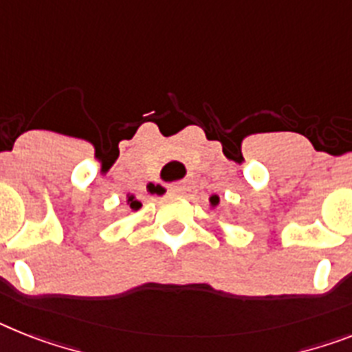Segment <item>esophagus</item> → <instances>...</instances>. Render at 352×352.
<instances>
[{
	"label": "esophagus",
	"mask_w": 352,
	"mask_h": 352,
	"mask_svg": "<svg viewBox=\"0 0 352 352\" xmlns=\"http://www.w3.org/2000/svg\"><path fill=\"white\" fill-rule=\"evenodd\" d=\"M169 190L173 194H182L187 190V185H185V183H174V185H170Z\"/></svg>",
	"instance_id": "obj_1"
}]
</instances>
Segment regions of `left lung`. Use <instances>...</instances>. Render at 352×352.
<instances>
[{"instance_id":"left-lung-1","label":"left lung","mask_w":352,"mask_h":352,"mask_svg":"<svg viewBox=\"0 0 352 352\" xmlns=\"http://www.w3.org/2000/svg\"><path fill=\"white\" fill-rule=\"evenodd\" d=\"M208 201H210V208H216L217 205H219V196H216V194H214V196H210V199H208Z\"/></svg>"}]
</instances>
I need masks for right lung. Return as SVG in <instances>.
I'll list each match as a JSON object with an SVG mask.
<instances>
[{
    "label": "right lung",
    "instance_id": "obj_1",
    "mask_svg": "<svg viewBox=\"0 0 352 352\" xmlns=\"http://www.w3.org/2000/svg\"><path fill=\"white\" fill-rule=\"evenodd\" d=\"M126 203H127V207L131 208V210H140L142 208V203L136 199V196H133V194H127L126 197Z\"/></svg>",
    "mask_w": 352,
    "mask_h": 352
}]
</instances>
